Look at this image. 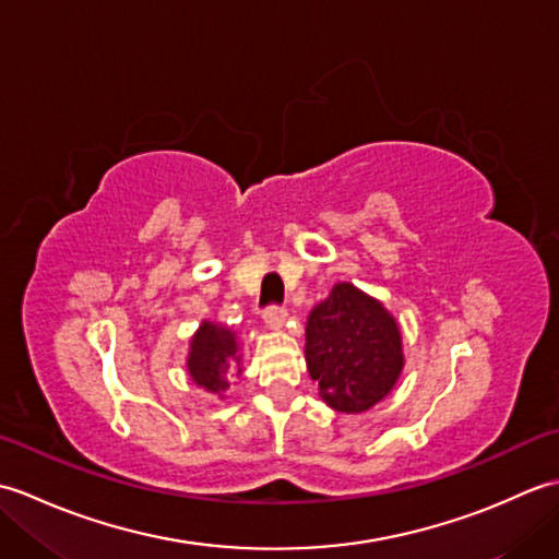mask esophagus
<instances>
[{
    "instance_id": "obj_1",
    "label": "esophagus",
    "mask_w": 559,
    "mask_h": 559,
    "mask_svg": "<svg viewBox=\"0 0 559 559\" xmlns=\"http://www.w3.org/2000/svg\"><path fill=\"white\" fill-rule=\"evenodd\" d=\"M286 319H288V312L283 310L281 305H269L266 310H264V324L269 326V329H283V324H286Z\"/></svg>"
}]
</instances>
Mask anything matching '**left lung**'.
Wrapping results in <instances>:
<instances>
[{"label": "left lung", "mask_w": 559, "mask_h": 559, "mask_svg": "<svg viewBox=\"0 0 559 559\" xmlns=\"http://www.w3.org/2000/svg\"><path fill=\"white\" fill-rule=\"evenodd\" d=\"M305 360L324 403L338 413H362L396 384L401 331L382 302L338 283L307 319Z\"/></svg>", "instance_id": "8db88e82"}]
</instances>
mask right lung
<instances>
[{
    "label": "right lung",
    "mask_w": 559,
    "mask_h": 559,
    "mask_svg": "<svg viewBox=\"0 0 559 559\" xmlns=\"http://www.w3.org/2000/svg\"><path fill=\"white\" fill-rule=\"evenodd\" d=\"M235 365H240V355H237V338L233 331L213 322L201 324L187 360L194 382L206 391H213V394H221L228 389L225 374Z\"/></svg>",
    "instance_id": "obj_1"
}]
</instances>
